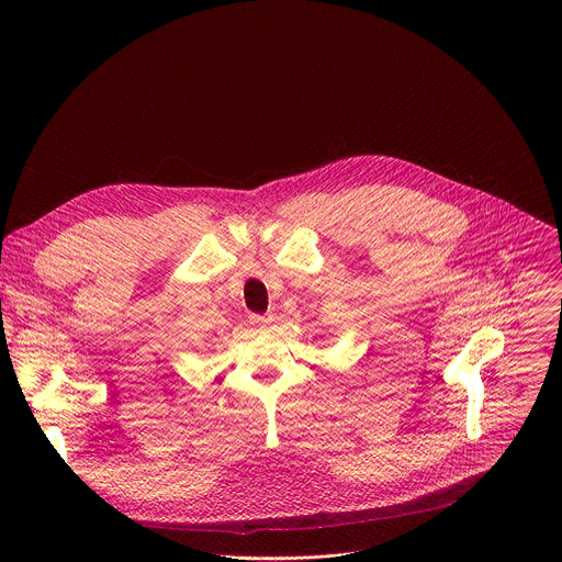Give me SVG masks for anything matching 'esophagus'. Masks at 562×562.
Segmentation results:
<instances>
[{
	"instance_id": "esophagus-1",
	"label": "esophagus",
	"mask_w": 562,
	"mask_h": 562,
	"mask_svg": "<svg viewBox=\"0 0 562 562\" xmlns=\"http://www.w3.org/2000/svg\"><path fill=\"white\" fill-rule=\"evenodd\" d=\"M273 323V315H251V325H256L258 329H267Z\"/></svg>"
}]
</instances>
